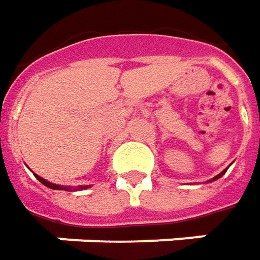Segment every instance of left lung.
<instances>
[{
    "label": "left lung",
    "instance_id": "8db88e82",
    "mask_svg": "<svg viewBox=\"0 0 260 260\" xmlns=\"http://www.w3.org/2000/svg\"><path fill=\"white\" fill-rule=\"evenodd\" d=\"M226 171H228V170H224V171H221V173H220L219 175H216V177H214V178H213V180H217V178H220V177H221V175L224 174V173H226Z\"/></svg>",
    "mask_w": 260,
    "mask_h": 260
}]
</instances>
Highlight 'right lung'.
Instances as JSON below:
<instances>
[{"label":"right lung","instance_id":"right-lung-1","mask_svg":"<svg viewBox=\"0 0 260 260\" xmlns=\"http://www.w3.org/2000/svg\"><path fill=\"white\" fill-rule=\"evenodd\" d=\"M36 177H37V180L40 181V183H43L46 187H49V188H53V190H63V187L61 185H56V184H53V183H50V181H47V180H44L43 177H40V175H37V174H34ZM66 190V188H64ZM69 191V190H68Z\"/></svg>","mask_w":260,"mask_h":260}]
</instances>
